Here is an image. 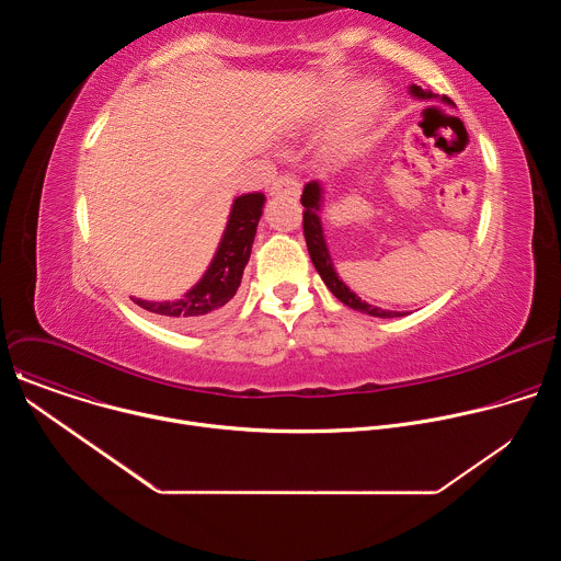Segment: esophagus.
Wrapping results in <instances>:
<instances>
[{
    "label": "esophagus",
    "mask_w": 561,
    "mask_h": 561,
    "mask_svg": "<svg viewBox=\"0 0 561 561\" xmlns=\"http://www.w3.org/2000/svg\"><path fill=\"white\" fill-rule=\"evenodd\" d=\"M299 193H301V184H299L295 178H290V175H284V178L275 180L273 186H271V195H273V197L288 195V197H295V199H297Z\"/></svg>",
    "instance_id": "1"
}]
</instances>
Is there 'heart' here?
Wrapping results in <instances>:
<instances>
[{"instance_id": "heart-1", "label": "heart", "mask_w": 561, "mask_h": 561, "mask_svg": "<svg viewBox=\"0 0 561 561\" xmlns=\"http://www.w3.org/2000/svg\"><path fill=\"white\" fill-rule=\"evenodd\" d=\"M344 100V87H335L329 91L319 104L308 113V122H324ZM383 104V93L377 84H362L344 104L337 119L333 122L331 130L324 137V157L331 162H346L353 157L364 139L368 137L370 128L375 126L379 111Z\"/></svg>"}]
</instances>
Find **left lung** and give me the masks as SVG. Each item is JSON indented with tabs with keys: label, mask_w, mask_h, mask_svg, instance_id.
Masks as SVG:
<instances>
[{
	"label": "left lung",
	"mask_w": 561,
	"mask_h": 561,
	"mask_svg": "<svg viewBox=\"0 0 561 561\" xmlns=\"http://www.w3.org/2000/svg\"><path fill=\"white\" fill-rule=\"evenodd\" d=\"M411 98L420 100V102H431V100H439L444 104H450L448 98H439L431 91H424L422 87H411L409 89ZM301 206H304V237H306V247H308V255L312 260V266L317 268L319 277L324 279V284L329 286V290L342 301L346 304L348 308L353 310H359V312H366V314H373V317H383V319H390V317H404L409 312L404 310H386V308H379V306H373L368 301H364L357 293H353L344 279L337 275L335 271V264H333V257H331V251H329V244H327V234H324V224H322V206H324V186L322 182H308L304 186V193H301Z\"/></svg>",
	"instance_id": "8db88e82"
}]
</instances>
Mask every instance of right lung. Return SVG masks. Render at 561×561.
Returning <instances> with one entry per match:
<instances>
[{"instance_id": "add662e5", "label": "right lung", "mask_w": 561, "mask_h": 561, "mask_svg": "<svg viewBox=\"0 0 561 561\" xmlns=\"http://www.w3.org/2000/svg\"><path fill=\"white\" fill-rule=\"evenodd\" d=\"M264 202V193H247L232 199L224 234L206 273L182 297L171 301H148L133 297V301L148 312L169 319L171 324L180 329H199L210 324L242 284Z\"/></svg>"}]
</instances>
